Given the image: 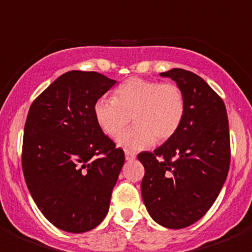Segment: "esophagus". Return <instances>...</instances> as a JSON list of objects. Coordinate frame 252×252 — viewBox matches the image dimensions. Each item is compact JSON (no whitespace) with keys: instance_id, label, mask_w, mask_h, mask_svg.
Wrapping results in <instances>:
<instances>
[{"instance_id":"esophagus-1","label":"esophagus","mask_w":252,"mask_h":252,"mask_svg":"<svg viewBox=\"0 0 252 252\" xmlns=\"http://www.w3.org/2000/svg\"><path fill=\"white\" fill-rule=\"evenodd\" d=\"M125 157H126V160H128V161H130V160L135 159V158H136V155H135L133 153H131V151H126V153H125Z\"/></svg>"}]
</instances>
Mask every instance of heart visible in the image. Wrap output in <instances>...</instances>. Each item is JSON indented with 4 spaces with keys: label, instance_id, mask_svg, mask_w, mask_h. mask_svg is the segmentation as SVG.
I'll use <instances>...</instances> for the list:
<instances>
[{
    "label": "heart",
    "instance_id": "b5f03b06",
    "mask_svg": "<svg viewBox=\"0 0 252 252\" xmlns=\"http://www.w3.org/2000/svg\"><path fill=\"white\" fill-rule=\"evenodd\" d=\"M187 101L183 90L171 82L130 78L113 91L112 99L99 98L93 106V115L101 130L117 139L121 148L130 151L150 148L155 141L165 142L183 125Z\"/></svg>",
    "mask_w": 252,
    "mask_h": 252
}]
</instances>
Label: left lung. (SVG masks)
Listing matches in <instances>:
<instances>
[{
    "mask_svg": "<svg viewBox=\"0 0 252 252\" xmlns=\"http://www.w3.org/2000/svg\"><path fill=\"white\" fill-rule=\"evenodd\" d=\"M183 90L187 112L174 136L137 159L145 168L144 203L154 221L184 228L215 203L230 169V128L226 106L199 75L174 68L160 73Z\"/></svg>",
    "mask_w": 252,
    "mask_h": 252,
    "instance_id": "8db88e82",
    "label": "left lung"
}]
</instances>
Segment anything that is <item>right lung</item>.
I'll use <instances>...</instances> for the list:
<instances>
[{"instance_id": "1", "label": "right lung", "mask_w": 252, "mask_h": 252, "mask_svg": "<svg viewBox=\"0 0 252 252\" xmlns=\"http://www.w3.org/2000/svg\"><path fill=\"white\" fill-rule=\"evenodd\" d=\"M116 81L97 72L60 75L31 103L22 140V171L49 222L66 232L93 230L106 217L125 162L93 106Z\"/></svg>"}]
</instances>
